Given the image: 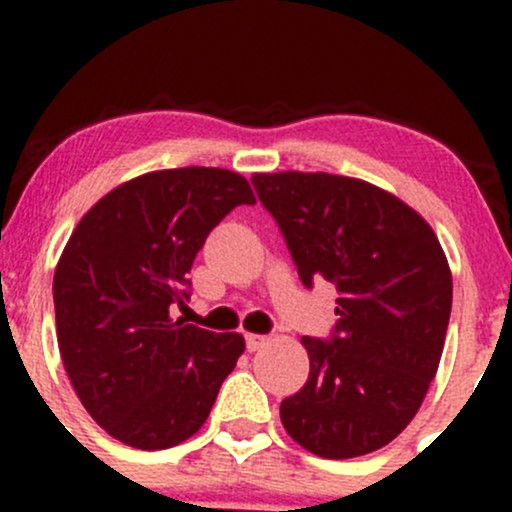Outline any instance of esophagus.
Masks as SVG:
<instances>
[{
	"label": "esophagus",
	"mask_w": 512,
	"mask_h": 512,
	"mask_svg": "<svg viewBox=\"0 0 512 512\" xmlns=\"http://www.w3.org/2000/svg\"><path fill=\"white\" fill-rule=\"evenodd\" d=\"M245 344H248V351H260L262 346L269 344L267 334H245Z\"/></svg>",
	"instance_id": "34e87169"
}]
</instances>
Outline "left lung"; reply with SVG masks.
Listing matches in <instances>:
<instances>
[{"mask_svg":"<svg viewBox=\"0 0 512 512\" xmlns=\"http://www.w3.org/2000/svg\"><path fill=\"white\" fill-rule=\"evenodd\" d=\"M308 289H337L330 339L303 337L310 373L281 402L286 433L327 460L395 440L436 378L452 276L428 223L370 182L330 173H255Z\"/></svg>","mask_w":512,"mask_h":512,"instance_id":"obj_1","label":"left lung"}]
</instances>
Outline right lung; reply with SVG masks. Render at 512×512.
Segmentation results:
<instances>
[{"label":"right lung","instance_id":"right-lung-1","mask_svg":"<svg viewBox=\"0 0 512 512\" xmlns=\"http://www.w3.org/2000/svg\"><path fill=\"white\" fill-rule=\"evenodd\" d=\"M255 204L223 168H170L122 182L74 228L52 281L57 344L76 395L103 431L137 450H166L207 421L245 351L170 317L190 301L197 252L211 228Z\"/></svg>","mask_w":512,"mask_h":512}]
</instances>
